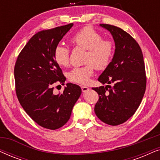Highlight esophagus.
Instances as JSON below:
<instances>
[{
  "label": "esophagus",
  "mask_w": 160,
  "mask_h": 160,
  "mask_svg": "<svg viewBox=\"0 0 160 160\" xmlns=\"http://www.w3.org/2000/svg\"><path fill=\"white\" fill-rule=\"evenodd\" d=\"M89 87H85V86H82V90L83 92H86L89 91Z\"/></svg>",
  "instance_id": "1"
}]
</instances>
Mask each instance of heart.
<instances>
[{
	"instance_id": "obj_1",
	"label": "heart",
	"mask_w": 160,
	"mask_h": 160,
	"mask_svg": "<svg viewBox=\"0 0 160 160\" xmlns=\"http://www.w3.org/2000/svg\"><path fill=\"white\" fill-rule=\"evenodd\" d=\"M71 41L77 47L87 50L84 58V66L75 67L68 73L71 82L87 84L93 75L95 68L102 70L108 67L114 52V43L109 39H102L99 32L91 27H84L72 36ZM54 59L59 65L66 67L69 65L68 48L58 44L54 48Z\"/></svg>"
}]
</instances>
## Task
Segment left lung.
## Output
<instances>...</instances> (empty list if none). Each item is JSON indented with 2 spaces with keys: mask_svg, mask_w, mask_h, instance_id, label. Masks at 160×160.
<instances>
[{
  "mask_svg": "<svg viewBox=\"0 0 160 160\" xmlns=\"http://www.w3.org/2000/svg\"><path fill=\"white\" fill-rule=\"evenodd\" d=\"M100 25L112 35L115 52L98 78L108 85L92 88L99 95L95 113L104 123L116 126L130 119L141 104L146 87L145 65L141 47L130 34L116 26Z\"/></svg>",
  "mask_w": 160,
  "mask_h": 160,
  "instance_id": "obj_1",
  "label": "left lung"
}]
</instances>
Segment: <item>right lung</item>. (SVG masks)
I'll list each match as a JSON object with an SVG mask.
<instances>
[{"label": "right lung", "instance_id": "right-lung-1", "mask_svg": "<svg viewBox=\"0 0 160 160\" xmlns=\"http://www.w3.org/2000/svg\"><path fill=\"white\" fill-rule=\"evenodd\" d=\"M73 24L41 30L35 34L19 53L14 66L16 93L25 112L39 125L57 130L68 121L82 94L76 84L68 83L55 95L54 85L66 78L54 59V49Z\"/></svg>", "mask_w": 160, "mask_h": 160}]
</instances>
